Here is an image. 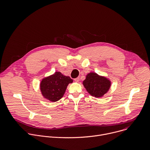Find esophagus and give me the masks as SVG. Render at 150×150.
I'll return each mask as SVG.
<instances>
[{
	"mask_svg": "<svg viewBox=\"0 0 150 150\" xmlns=\"http://www.w3.org/2000/svg\"><path fill=\"white\" fill-rule=\"evenodd\" d=\"M79 80H80L79 77H77V78H76V79H74V81H75L76 82H79Z\"/></svg>",
	"mask_w": 150,
	"mask_h": 150,
	"instance_id": "esophagus-1",
	"label": "esophagus"
}]
</instances>
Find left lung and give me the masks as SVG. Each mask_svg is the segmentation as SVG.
<instances>
[{"label": "left lung", "mask_w": 150, "mask_h": 150, "mask_svg": "<svg viewBox=\"0 0 150 150\" xmlns=\"http://www.w3.org/2000/svg\"><path fill=\"white\" fill-rule=\"evenodd\" d=\"M83 85L91 95L95 98H101L108 92L111 82L105 76L91 72L86 75Z\"/></svg>", "instance_id": "1"}]
</instances>
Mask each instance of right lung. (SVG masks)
Instances as JSON below:
<instances>
[{"mask_svg": "<svg viewBox=\"0 0 150 150\" xmlns=\"http://www.w3.org/2000/svg\"><path fill=\"white\" fill-rule=\"evenodd\" d=\"M73 80L69 77L56 71L52 75L43 78L40 84L42 96L51 102H57L64 96L69 83Z\"/></svg>", "mask_w": 150, "mask_h": 150, "instance_id": "right-lung-1", "label": "right lung"}]
</instances>
